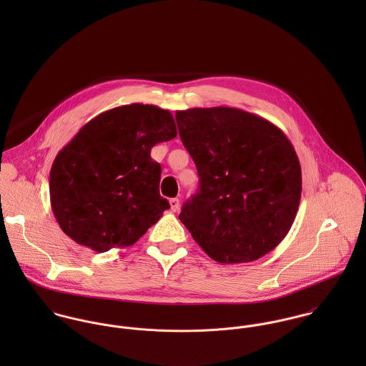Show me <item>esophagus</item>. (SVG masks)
Returning <instances> with one entry per match:
<instances>
[{"mask_svg": "<svg viewBox=\"0 0 366 366\" xmlns=\"http://www.w3.org/2000/svg\"><path fill=\"white\" fill-rule=\"evenodd\" d=\"M169 203H170V209H172V211L176 212L177 209H180V200H179V199H170Z\"/></svg>", "mask_w": 366, "mask_h": 366, "instance_id": "34e87169", "label": "esophagus"}]
</instances>
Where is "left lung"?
Here are the masks:
<instances>
[{"label":"left lung","mask_w":366,"mask_h":366,"mask_svg":"<svg viewBox=\"0 0 366 366\" xmlns=\"http://www.w3.org/2000/svg\"><path fill=\"white\" fill-rule=\"evenodd\" d=\"M179 135L200 177L179 219L211 259L257 261L290 231L302 167L280 128L232 107L176 112Z\"/></svg>","instance_id":"obj_1"}]
</instances>
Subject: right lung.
Returning a JSON list of instances; mask_svg holds the SVG:
<instances>
[{
  "label": "right lung",
  "mask_w": 366,
  "mask_h": 366,
  "mask_svg": "<svg viewBox=\"0 0 366 366\" xmlns=\"http://www.w3.org/2000/svg\"><path fill=\"white\" fill-rule=\"evenodd\" d=\"M176 135L173 115L157 105H121L89 121L51 169V206L63 232L96 252L134 245L170 209L151 149Z\"/></svg>",
  "instance_id": "1"
}]
</instances>
